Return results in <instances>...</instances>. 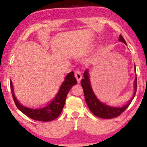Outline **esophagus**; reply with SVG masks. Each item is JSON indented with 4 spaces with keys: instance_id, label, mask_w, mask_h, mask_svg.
I'll return each instance as SVG.
<instances>
[{
    "instance_id": "esophagus-1",
    "label": "esophagus",
    "mask_w": 147,
    "mask_h": 147,
    "mask_svg": "<svg viewBox=\"0 0 147 147\" xmlns=\"http://www.w3.org/2000/svg\"><path fill=\"white\" fill-rule=\"evenodd\" d=\"M75 77L76 79H77V81L78 83H80V80L82 79V74L79 70H76L75 71Z\"/></svg>"
}]
</instances>
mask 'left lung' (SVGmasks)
<instances>
[{"mask_svg": "<svg viewBox=\"0 0 147 147\" xmlns=\"http://www.w3.org/2000/svg\"><path fill=\"white\" fill-rule=\"evenodd\" d=\"M118 40L120 42H122V43L126 45L125 40H124L123 37L121 35L119 36V39ZM134 69H135L136 71L135 65H134ZM136 80H137V78L136 77L134 83V92L132 99L127 104H125V105H123L121 107H114V106H110L107 105V104L102 103V102H100L98 99L92 88L88 69H86L84 74V79L81 80V85L84 90L86 104H87L90 111L92 112V114L97 116V117L105 118V119H110V118H113L120 116L128 107V106L131 103L132 99L135 96L136 86H137Z\"/></svg>", "mask_w": 147, "mask_h": 147, "instance_id": "1", "label": "left lung"}]
</instances>
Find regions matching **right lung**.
<instances>
[{
	"instance_id": "add662e5",
	"label": "right lung",
	"mask_w": 147,
	"mask_h": 147,
	"mask_svg": "<svg viewBox=\"0 0 147 147\" xmlns=\"http://www.w3.org/2000/svg\"><path fill=\"white\" fill-rule=\"evenodd\" d=\"M77 84V80L74 77L73 71L66 76L65 80L62 83L59 91L53 100H52L45 107L33 109L22 105L15 98L13 86L11 82V90L14 102L18 109L24 114L32 119L42 122H49L55 120L60 115L65 104L66 97L72 86Z\"/></svg>"
}]
</instances>
